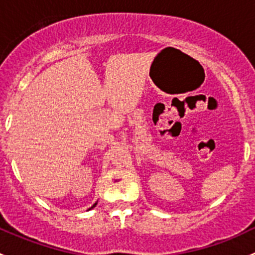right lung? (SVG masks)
I'll list each match as a JSON object with an SVG mask.
<instances>
[{
	"instance_id": "1",
	"label": "right lung",
	"mask_w": 255,
	"mask_h": 255,
	"mask_svg": "<svg viewBox=\"0 0 255 255\" xmlns=\"http://www.w3.org/2000/svg\"><path fill=\"white\" fill-rule=\"evenodd\" d=\"M96 205H97V201H96V202H95V204H94V205H92V206H91V207H90V208H89V210H91V208H94L95 206H96Z\"/></svg>"
}]
</instances>
